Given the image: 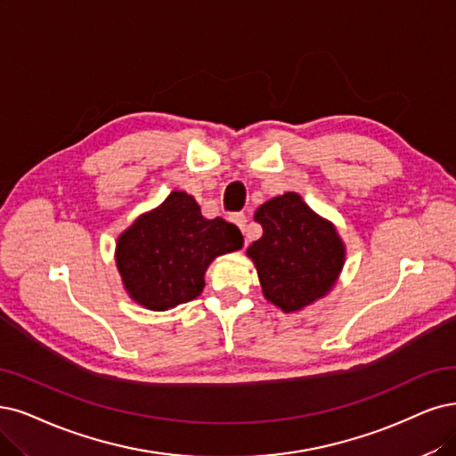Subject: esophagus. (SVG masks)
<instances>
[{
    "label": "esophagus",
    "mask_w": 456,
    "mask_h": 456,
    "mask_svg": "<svg viewBox=\"0 0 456 456\" xmlns=\"http://www.w3.org/2000/svg\"><path fill=\"white\" fill-rule=\"evenodd\" d=\"M231 222L237 225L242 232H246V224H248V217L244 216V214H234V216H231Z\"/></svg>",
    "instance_id": "obj_1"
}]
</instances>
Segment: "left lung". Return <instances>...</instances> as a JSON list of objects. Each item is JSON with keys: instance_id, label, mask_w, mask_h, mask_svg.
Instances as JSON below:
<instances>
[{"instance_id": "obj_1", "label": "left lung", "mask_w": 456, "mask_h": 456, "mask_svg": "<svg viewBox=\"0 0 456 456\" xmlns=\"http://www.w3.org/2000/svg\"><path fill=\"white\" fill-rule=\"evenodd\" d=\"M254 219L263 237L246 254L257 268L265 298L285 314L323 298L346 261L336 227L293 191L266 200Z\"/></svg>"}]
</instances>
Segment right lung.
<instances>
[{"label":"right lung","mask_w":456,"mask_h":456,"mask_svg":"<svg viewBox=\"0 0 456 456\" xmlns=\"http://www.w3.org/2000/svg\"><path fill=\"white\" fill-rule=\"evenodd\" d=\"M242 244L237 225L207 219L191 195L173 191L118 237L116 266L134 302L163 312L197 298L208 265Z\"/></svg>","instance_id":"obj_1"}]
</instances>
